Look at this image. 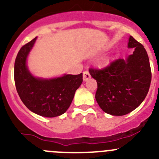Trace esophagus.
I'll return each mask as SVG.
<instances>
[{"label": "esophagus", "mask_w": 159, "mask_h": 159, "mask_svg": "<svg viewBox=\"0 0 159 159\" xmlns=\"http://www.w3.org/2000/svg\"><path fill=\"white\" fill-rule=\"evenodd\" d=\"M83 81H87V80L90 78V74H89L88 71L83 72Z\"/></svg>", "instance_id": "esophagus-1"}]
</instances>
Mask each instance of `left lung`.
<instances>
[{
	"mask_svg": "<svg viewBox=\"0 0 159 159\" xmlns=\"http://www.w3.org/2000/svg\"><path fill=\"white\" fill-rule=\"evenodd\" d=\"M128 47L134 51L127 59H117L102 69H89L97 83V103L111 115L123 116L136 109L150 87L152 71L145 48L132 36Z\"/></svg>",
	"mask_w": 159,
	"mask_h": 159,
	"instance_id": "8db88e82",
	"label": "left lung"
}]
</instances>
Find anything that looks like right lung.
Instances as JSON below:
<instances>
[{
    "mask_svg": "<svg viewBox=\"0 0 159 159\" xmlns=\"http://www.w3.org/2000/svg\"><path fill=\"white\" fill-rule=\"evenodd\" d=\"M37 38L23 45L15 62V83L21 101L32 112L45 117L64 114L83 82V73L51 80L35 78L29 73L26 59Z\"/></svg>",
    "mask_w": 159,
    "mask_h": 159,
    "instance_id": "add662e5",
    "label": "right lung"
}]
</instances>
